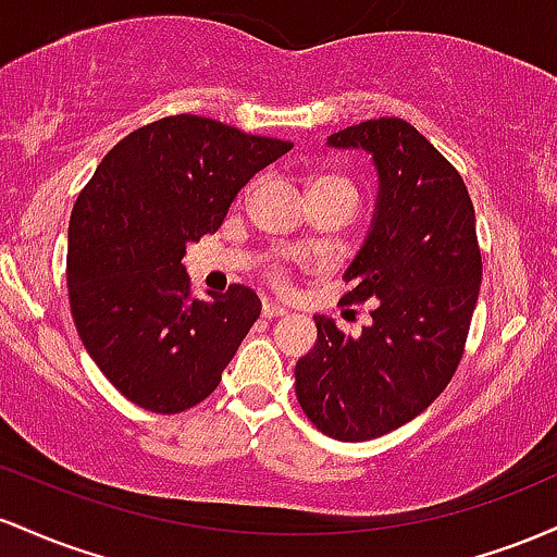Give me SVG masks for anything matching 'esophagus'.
<instances>
[{
    "mask_svg": "<svg viewBox=\"0 0 557 557\" xmlns=\"http://www.w3.org/2000/svg\"><path fill=\"white\" fill-rule=\"evenodd\" d=\"M286 310L284 305H278V302H271V299H265V302H262V315L265 318H278V315H286Z\"/></svg>",
    "mask_w": 557,
    "mask_h": 557,
    "instance_id": "34e87169",
    "label": "esophagus"
}]
</instances>
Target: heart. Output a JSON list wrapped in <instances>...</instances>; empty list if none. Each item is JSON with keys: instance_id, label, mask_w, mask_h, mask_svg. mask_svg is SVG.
Returning <instances> with one entry per match:
<instances>
[{"instance_id": "obj_1", "label": "heart", "mask_w": 557, "mask_h": 557, "mask_svg": "<svg viewBox=\"0 0 557 557\" xmlns=\"http://www.w3.org/2000/svg\"><path fill=\"white\" fill-rule=\"evenodd\" d=\"M312 189H339V191H345V195H349V197H355V202H358V195H355V189H352V184H349L347 178H339V176H315L310 181V191ZM286 265H273L271 268V278L276 281L278 286H284L286 284Z\"/></svg>"}]
</instances>
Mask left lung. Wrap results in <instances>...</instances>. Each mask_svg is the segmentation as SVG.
<instances>
[{
  "label": "left lung",
  "mask_w": 557,
  "mask_h": 557,
  "mask_svg": "<svg viewBox=\"0 0 557 557\" xmlns=\"http://www.w3.org/2000/svg\"><path fill=\"white\" fill-rule=\"evenodd\" d=\"M376 168L371 228L349 262L342 302H371V323L345 336L315 315L318 339L295 366L305 416L339 442H366L413 421L463 358L479 299L481 252L471 197L426 136L379 117L329 136Z\"/></svg>",
  "instance_id": "obj_1"
}]
</instances>
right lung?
<instances>
[{"label": "right lung", "mask_w": 557, "mask_h": 557, "mask_svg": "<svg viewBox=\"0 0 557 557\" xmlns=\"http://www.w3.org/2000/svg\"><path fill=\"white\" fill-rule=\"evenodd\" d=\"M292 147L210 117H162L117 141L78 195L67 228L73 321L99 371L139 408L171 416L202 403L258 321L249 286L191 299L181 260Z\"/></svg>", "instance_id": "obj_1"}]
</instances>
